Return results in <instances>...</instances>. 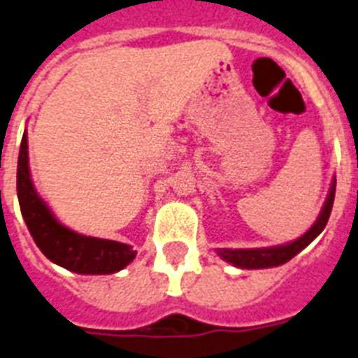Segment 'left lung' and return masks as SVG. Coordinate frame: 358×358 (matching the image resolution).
Here are the masks:
<instances>
[{"mask_svg": "<svg viewBox=\"0 0 358 358\" xmlns=\"http://www.w3.org/2000/svg\"><path fill=\"white\" fill-rule=\"evenodd\" d=\"M335 185H337V180L333 178L329 193H327L326 202L322 206V211H320L318 218L315 220V224L300 238L293 240V242H287V244L273 245V248L216 249V253L220 255L225 262L233 264V266L240 267V269H264V267H276L289 262L291 258L299 255L304 248H308L322 233L324 227H326L327 220H329V215H331L333 200H335Z\"/></svg>", "mask_w": 358, "mask_h": 358, "instance_id": "8db88e82", "label": "left lung"}]
</instances>
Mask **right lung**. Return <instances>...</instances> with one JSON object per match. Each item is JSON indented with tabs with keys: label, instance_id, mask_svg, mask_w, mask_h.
<instances>
[{
	"label": "right lung",
	"instance_id": "add662e5",
	"mask_svg": "<svg viewBox=\"0 0 358 358\" xmlns=\"http://www.w3.org/2000/svg\"><path fill=\"white\" fill-rule=\"evenodd\" d=\"M17 200L21 215L36 245L50 262L80 275H110L133 262V245L114 240L94 238L69 229L52 215L36 191L29 169L27 131L21 138L17 158Z\"/></svg>",
	"mask_w": 358,
	"mask_h": 358
}]
</instances>
